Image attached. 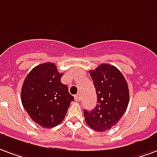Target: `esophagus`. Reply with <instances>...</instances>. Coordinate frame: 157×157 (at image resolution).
I'll use <instances>...</instances> for the list:
<instances>
[{"mask_svg":"<svg viewBox=\"0 0 157 157\" xmlns=\"http://www.w3.org/2000/svg\"><path fill=\"white\" fill-rule=\"evenodd\" d=\"M74 99H75L76 101H79V100H81V94H78L76 95H74Z\"/></svg>","mask_w":157,"mask_h":157,"instance_id":"1","label":"esophagus"}]
</instances>
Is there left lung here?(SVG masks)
<instances>
[{
    "instance_id": "1",
    "label": "left lung",
    "mask_w": 157,
    "mask_h": 157,
    "mask_svg": "<svg viewBox=\"0 0 157 157\" xmlns=\"http://www.w3.org/2000/svg\"><path fill=\"white\" fill-rule=\"evenodd\" d=\"M95 87L97 105L92 111L83 110L85 122L93 130L105 131L117 124L129 104V88L117 67L103 63L90 70Z\"/></svg>"
}]
</instances>
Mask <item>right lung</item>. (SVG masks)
<instances>
[{
  "label": "right lung",
  "mask_w": 157,
  "mask_h": 157,
  "mask_svg": "<svg viewBox=\"0 0 157 157\" xmlns=\"http://www.w3.org/2000/svg\"><path fill=\"white\" fill-rule=\"evenodd\" d=\"M62 76L54 63H45L33 67L22 84L24 109L35 123L44 128L60 124L74 101L67 85L62 83Z\"/></svg>",
  "instance_id": "obj_1"
}]
</instances>
